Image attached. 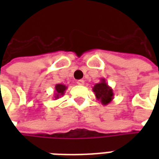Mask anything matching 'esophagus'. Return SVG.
Masks as SVG:
<instances>
[{
    "label": "esophagus",
    "instance_id": "34e87169",
    "mask_svg": "<svg viewBox=\"0 0 159 159\" xmlns=\"http://www.w3.org/2000/svg\"><path fill=\"white\" fill-rule=\"evenodd\" d=\"M76 83H77V85L82 86V85H83V84H84V81H83V80H78V81L76 82Z\"/></svg>",
    "mask_w": 159,
    "mask_h": 159
}]
</instances>
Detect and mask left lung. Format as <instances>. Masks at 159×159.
I'll list each match as a JSON object with an SVG mask.
<instances>
[{
  "label": "left lung",
  "mask_w": 159,
  "mask_h": 159,
  "mask_svg": "<svg viewBox=\"0 0 159 159\" xmlns=\"http://www.w3.org/2000/svg\"><path fill=\"white\" fill-rule=\"evenodd\" d=\"M93 91L97 100H100L104 106H107L113 100V90L107 84L105 78H100V83L93 87Z\"/></svg>",
  "instance_id": "obj_1"
}]
</instances>
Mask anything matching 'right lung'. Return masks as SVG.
I'll return each mask as SVG.
<instances>
[{
    "label": "right lung",
    "instance_id": "1",
    "mask_svg": "<svg viewBox=\"0 0 159 159\" xmlns=\"http://www.w3.org/2000/svg\"><path fill=\"white\" fill-rule=\"evenodd\" d=\"M66 89H67V87H66L65 84H61V83L56 84L53 98H54L55 100H58L59 97L63 96V95L65 94Z\"/></svg>",
    "mask_w": 159,
    "mask_h": 159
}]
</instances>
